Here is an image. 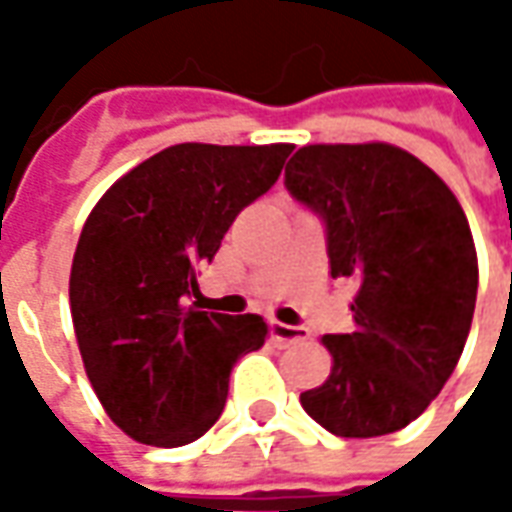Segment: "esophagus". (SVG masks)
I'll return each mask as SVG.
<instances>
[{"instance_id":"obj_1","label":"esophagus","mask_w":512,"mask_h":512,"mask_svg":"<svg viewBox=\"0 0 512 512\" xmlns=\"http://www.w3.org/2000/svg\"><path fill=\"white\" fill-rule=\"evenodd\" d=\"M271 337L279 345H293L299 343V340H307L310 334H307V329H301V326H288V323L271 321Z\"/></svg>"}]
</instances>
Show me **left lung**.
<instances>
[{"mask_svg":"<svg viewBox=\"0 0 512 512\" xmlns=\"http://www.w3.org/2000/svg\"><path fill=\"white\" fill-rule=\"evenodd\" d=\"M285 186L326 222L332 277L356 285V329L323 337L332 373L301 406L343 439L406 428L447 384L472 329L477 252L461 202L386 142L299 147Z\"/></svg>","mask_w":512,"mask_h":512,"instance_id":"obj_1","label":"left lung"}]
</instances>
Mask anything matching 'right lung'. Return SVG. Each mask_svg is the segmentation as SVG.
<instances>
[{"label":"right lung","mask_w":512,"mask_h":512,"mask_svg":"<svg viewBox=\"0 0 512 512\" xmlns=\"http://www.w3.org/2000/svg\"><path fill=\"white\" fill-rule=\"evenodd\" d=\"M290 150L172 145L115 180L87 216L71 266L73 332L101 406L139 444L200 439L222 414L238 356L266 343L260 315L202 312L186 299Z\"/></svg>","instance_id":"obj_1"}]
</instances>
